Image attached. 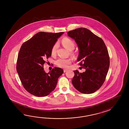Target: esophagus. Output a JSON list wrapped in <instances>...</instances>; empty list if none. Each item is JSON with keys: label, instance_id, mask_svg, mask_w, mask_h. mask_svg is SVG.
Masks as SVG:
<instances>
[{"label": "esophagus", "instance_id": "1", "mask_svg": "<svg viewBox=\"0 0 129 129\" xmlns=\"http://www.w3.org/2000/svg\"><path fill=\"white\" fill-rule=\"evenodd\" d=\"M68 71V70H67V69H64V70H63V72H66V71Z\"/></svg>", "mask_w": 129, "mask_h": 129}]
</instances>
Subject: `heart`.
Here are the masks:
<instances>
[{
  "label": "heart",
  "instance_id": "1",
  "mask_svg": "<svg viewBox=\"0 0 129 129\" xmlns=\"http://www.w3.org/2000/svg\"><path fill=\"white\" fill-rule=\"evenodd\" d=\"M62 44L63 45V47H65L66 48L69 50V51H71L73 50L75 47V43L73 40L68 37H64L62 40ZM58 47V43H55L53 45L51 49V54L52 55H54L56 53ZM71 55L74 56L73 52H71ZM71 63V60L70 58H59L56 61V64L61 68H66L68 67L69 64Z\"/></svg>",
  "mask_w": 129,
  "mask_h": 129
}]
</instances>
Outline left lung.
Masks as SVG:
<instances>
[{
    "mask_svg": "<svg viewBox=\"0 0 129 129\" xmlns=\"http://www.w3.org/2000/svg\"><path fill=\"white\" fill-rule=\"evenodd\" d=\"M79 48L77 61L86 70L80 73L74 71L72 83L82 93H93L102 87L110 66L108 50L102 39L86 28H78L68 32Z\"/></svg>",
    "mask_w": 129,
    "mask_h": 129,
    "instance_id": "1",
    "label": "left lung"
}]
</instances>
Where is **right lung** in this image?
<instances>
[{
    "label": "right lung",
    "instance_id": "right-lung-1",
    "mask_svg": "<svg viewBox=\"0 0 129 129\" xmlns=\"http://www.w3.org/2000/svg\"><path fill=\"white\" fill-rule=\"evenodd\" d=\"M63 33L40 32L21 47L17 71L24 88L35 96L43 97L51 93L63 73V70L58 67H54L47 73L43 66L52 55L53 45Z\"/></svg>",
    "mask_w": 129,
    "mask_h": 129
}]
</instances>
